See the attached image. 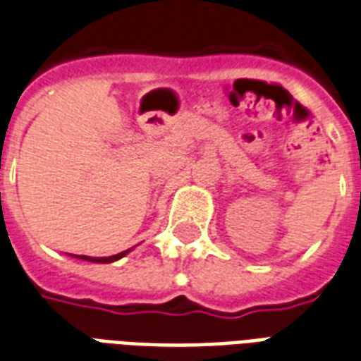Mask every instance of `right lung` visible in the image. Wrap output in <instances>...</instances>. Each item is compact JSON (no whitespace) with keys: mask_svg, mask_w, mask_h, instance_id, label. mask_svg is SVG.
<instances>
[{"mask_svg":"<svg viewBox=\"0 0 361 361\" xmlns=\"http://www.w3.org/2000/svg\"><path fill=\"white\" fill-rule=\"evenodd\" d=\"M128 252V250H126ZM126 252H120V255H114V256H109V258H92V256H78L82 260H87V262H99V264H109V262H114V260H118L122 256L126 255Z\"/></svg>","mask_w":361,"mask_h":361,"instance_id":"add662e5","label":"right lung"}]
</instances>
